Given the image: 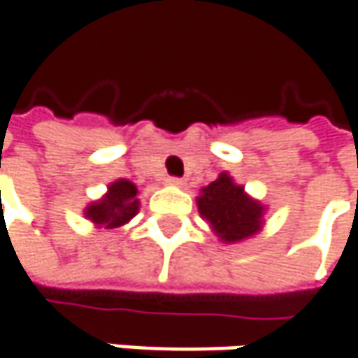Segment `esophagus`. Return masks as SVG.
Masks as SVG:
<instances>
[{"mask_svg": "<svg viewBox=\"0 0 358 358\" xmlns=\"http://www.w3.org/2000/svg\"><path fill=\"white\" fill-rule=\"evenodd\" d=\"M166 184H170V186H184V180L182 178H166Z\"/></svg>", "mask_w": 358, "mask_h": 358, "instance_id": "1", "label": "esophagus"}]
</instances>
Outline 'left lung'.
Segmentation results:
<instances>
[{"mask_svg": "<svg viewBox=\"0 0 358 358\" xmlns=\"http://www.w3.org/2000/svg\"><path fill=\"white\" fill-rule=\"evenodd\" d=\"M200 216L208 222L214 236L224 244L248 241L264 226L266 206L236 184L228 172L200 190L196 198Z\"/></svg>", "mask_w": 358, "mask_h": 358, "instance_id": "left-lung-1", "label": "left lung"}]
</instances>
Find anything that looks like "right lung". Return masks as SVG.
Returning a JSON list of instances; mask_svg holds the SVG:
<instances>
[{"label":"right lung","mask_w":358,"mask_h":358,"mask_svg":"<svg viewBox=\"0 0 358 358\" xmlns=\"http://www.w3.org/2000/svg\"><path fill=\"white\" fill-rule=\"evenodd\" d=\"M140 210L138 188L126 178L108 184L106 194L100 200L90 202L84 208V216L98 228H117L128 224Z\"/></svg>","instance_id":"add662e5"}]
</instances>
